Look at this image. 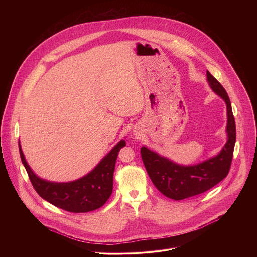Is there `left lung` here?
Masks as SVG:
<instances>
[{"label":"left lung","instance_id":"left-lung-1","mask_svg":"<svg viewBox=\"0 0 257 257\" xmlns=\"http://www.w3.org/2000/svg\"><path fill=\"white\" fill-rule=\"evenodd\" d=\"M206 77L212 91L222 97L227 105L228 140L221 152L199 164L184 166L151 151L146 146H142L140 151L146 172L155 186L165 196L174 200H182L209 190L225 179L230 171L236 142V125L231 101L225 88L208 71Z\"/></svg>","mask_w":257,"mask_h":257}]
</instances>
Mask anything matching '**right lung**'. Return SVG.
<instances>
[{
	"label": "right lung",
	"instance_id": "add662e5",
	"mask_svg": "<svg viewBox=\"0 0 257 257\" xmlns=\"http://www.w3.org/2000/svg\"><path fill=\"white\" fill-rule=\"evenodd\" d=\"M125 145L126 141L120 140L88 174L70 182H52L36 175L26 162L20 141L19 153L31 184L39 195L57 207L78 213L101 207L111 196L117 157Z\"/></svg>",
	"mask_w": 257,
	"mask_h": 257
}]
</instances>
